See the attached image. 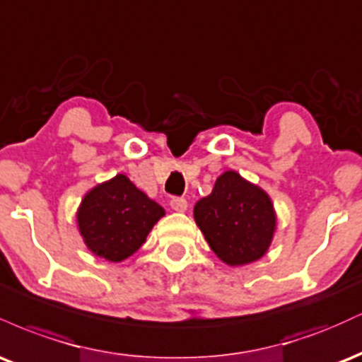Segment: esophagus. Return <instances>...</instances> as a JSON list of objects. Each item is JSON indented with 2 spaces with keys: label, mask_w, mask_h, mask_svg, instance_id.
I'll list each match as a JSON object with an SVG mask.
<instances>
[{
  "label": "esophagus",
  "mask_w": 362,
  "mask_h": 362,
  "mask_svg": "<svg viewBox=\"0 0 362 362\" xmlns=\"http://www.w3.org/2000/svg\"><path fill=\"white\" fill-rule=\"evenodd\" d=\"M187 201L184 197H172L170 199V207H172L173 211H178V213H184L187 211Z\"/></svg>",
  "instance_id": "1"
}]
</instances>
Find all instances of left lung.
Masks as SVG:
<instances>
[{
	"mask_svg": "<svg viewBox=\"0 0 362 362\" xmlns=\"http://www.w3.org/2000/svg\"><path fill=\"white\" fill-rule=\"evenodd\" d=\"M194 218L213 252L228 265L259 260L276 230L269 195L236 172H224L213 192L194 207Z\"/></svg>",
	"mask_w": 362,
	"mask_h": 362,
	"instance_id": "obj_1",
	"label": "left lung"
}]
</instances>
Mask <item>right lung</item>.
Here are the masks:
<instances>
[{
    "label": "right lung",
    "instance_id": "obj_1",
    "mask_svg": "<svg viewBox=\"0 0 362 362\" xmlns=\"http://www.w3.org/2000/svg\"><path fill=\"white\" fill-rule=\"evenodd\" d=\"M163 214V207L141 192L126 175H117L85 195L78 224L86 247L95 255L120 262L146 242Z\"/></svg>",
    "mask_w": 362,
    "mask_h": 362
}]
</instances>
